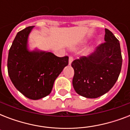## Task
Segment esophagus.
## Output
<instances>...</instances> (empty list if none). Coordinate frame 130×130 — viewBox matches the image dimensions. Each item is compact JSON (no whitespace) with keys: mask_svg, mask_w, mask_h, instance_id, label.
I'll list each match as a JSON object with an SVG mask.
<instances>
[{"mask_svg":"<svg viewBox=\"0 0 130 130\" xmlns=\"http://www.w3.org/2000/svg\"><path fill=\"white\" fill-rule=\"evenodd\" d=\"M73 60V57H69V65H71V63H72V61Z\"/></svg>","mask_w":130,"mask_h":130,"instance_id":"1","label":"esophagus"}]
</instances>
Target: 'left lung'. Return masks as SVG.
Returning <instances> with one entry per match:
<instances>
[{
    "instance_id": "obj_1",
    "label": "left lung",
    "mask_w": 130,
    "mask_h": 130,
    "mask_svg": "<svg viewBox=\"0 0 130 130\" xmlns=\"http://www.w3.org/2000/svg\"><path fill=\"white\" fill-rule=\"evenodd\" d=\"M122 65L119 40L105 29V42L88 57H81L71 63L74 69L73 86L78 94L96 99L109 92L117 82Z\"/></svg>"
}]
</instances>
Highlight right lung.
I'll return each instance as SVG.
<instances>
[{"instance_id":"add662e5","label":"right lung","mask_w":130,"mask_h":130,"mask_svg":"<svg viewBox=\"0 0 130 130\" xmlns=\"http://www.w3.org/2000/svg\"><path fill=\"white\" fill-rule=\"evenodd\" d=\"M34 26L19 31L9 49L7 69L15 87L25 96L38 100L51 92L55 79L69 63V57L51 52L27 48V40Z\"/></svg>"}]
</instances>
